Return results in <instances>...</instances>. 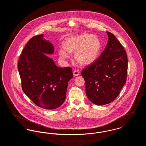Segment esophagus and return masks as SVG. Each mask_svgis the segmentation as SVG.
Wrapping results in <instances>:
<instances>
[{"instance_id": "1", "label": "esophagus", "mask_w": 146, "mask_h": 146, "mask_svg": "<svg viewBox=\"0 0 146 146\" xmlns=\"http://www.w3.org/2000/svg\"><path fill=\"white\" fill-rule=\"evenodd\" d=\"M79 74V71L78 70H74L73 71V75L74 76H78Z\"/></svg>"}]
</instances>
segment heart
Returning a JSON list of instances; mask_svg holds the SVG:
<instances>
[{
    "label": "heart",
    "mask_w": 146,
    "mask_h": 146,
    "mask_svg": "<svg viewBox=\"0 0 146 146\" xmlns=\"http://www.w3.org/2000/svg\"><path fill=\"white\" fill-rule=\"evenodd\" d=\"M63 48L58 50L60 58L66 60L68 54H73L76 62L89 66L98 58L102 48L101 42L96 35L84 33L70 36L63 42Z\"/></svg>",
    "instance_id": "1"
}]
</instances>
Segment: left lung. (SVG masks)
Here are the masks:
<instances>
[{
  "mask_svg": "<svg viewBox=\"0 0 146 146\" xmlns=\"http://www.w3.org/2000/svg\"><path fill=\"white\" fill-rule=\"evenodd\" d=\"M108 43L97 60L84 68L81 74L85 82L89 100L96 105L110 104L125 85L127 57L124 48L111 32H107Z\"/></svg>",
  "mask_w": 146,
  "mask_h": 146,
  "instance_id": "8db88e82",
  "label": "left lung"
}]
</instances>
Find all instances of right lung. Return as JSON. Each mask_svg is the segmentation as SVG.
<instances>
[{
	"instance_id": "right-lung-1",
	"label": "right lung",
	"mask_w": 146,
	"mask_h": 146,
	"mask_svg": "<svg viewBox=\"0 0 146 146\" xmlns=\"http://www.w3.org/2000/svg\"><path fill=\"white\" fill-rule=\"evenodd\" d=\"M54 52V46L44 40L43 35L35 36L23 49L17 65L22 90L36 106L46 110L63 104L73 78L71 67H58L45 54Z\"/></svg>"
}]
</instances>
